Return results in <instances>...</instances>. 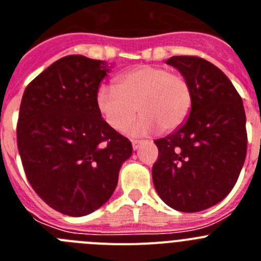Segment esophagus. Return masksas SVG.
<instances>
[{
    "label": "esophagus",
    "mask_w": 261,
    "mask_h": 261,
    "mask_svg": "<svg viewBox=\"0 0 261 261\" xmlns=\"http://www.w3.org/2000/svg\"><path fill=\"white\" fill-rule=\"evenodd\" d=\"M142 144H144V141H140V140H135V141H132V147H133V150H137L138 147L141 146Z\"/></svg>",
    "instance_id": "1"
}]
</instances>
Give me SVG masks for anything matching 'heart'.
Returning a JSON list of instances; mask_svg holds the SVG:
<instances>
[{
    "instance_id": "heart-1",
    "label": "heart",
    "mask_w": 261,
    "mask_h": 261,
    "mask_svg": "<svg viewBox=\"0 0 261 261\" xmlns=\"http://www.w3.org/2000/svg\"><path fill=\"white\" fill-rule=\"evenodd\" d=\"M193 106V91L184 75L163 66L142 65L120 74L115 87L102 86L96 107L106 123L123 132L136 114L141 116L129 128L140 137L162 130L172 132L186 123Z\"/></svg>"
}]
</instances>
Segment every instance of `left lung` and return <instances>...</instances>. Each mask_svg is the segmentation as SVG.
<instances>
[{
	"mask_svg": "<svg viewBox=\"0 0 261 261\" xmlns=\"http://www.w3.org/2000/svg\"><path fill=\"white\" fill-rule=\"evenodd\" d=\"M166 64L188 80L193 106L186 123L155 140L153 183L172 209L201 212L235 186L247 154L242 98L221 69L200 57L174 56Z\"/></svg>",
	"mask_w": 261,
	"mask_h": 261,
	"instance_id": "obj_1",
	"label": "left lung"
}]
</instances>
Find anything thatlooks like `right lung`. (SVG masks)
Instances as JSON below:
<instances>
[{"label":"right lung","instance_id":"1","mask_svg":"<svg viewBox=\"0 0 261 261\" xmlns=\"http://www.w3.org/2000/svg\"><path fill=\"white\" fill-rule=\"evenodd\" d=\"M111 68L70 55L48 66L23 94L17 126L23 168L39 197L66 216H87L105 205L132 155L130 141L96 107Z\"/></svg>","mask_w":261,"mask_h":261}]
</instances>
